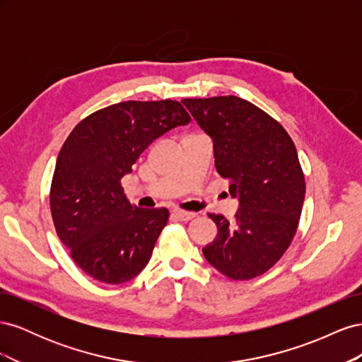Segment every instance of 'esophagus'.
Returning a JSON list of instances; mask_svg holds the SVG:
<instances>
[{
	"instance_id": "1",
	"label": "esophagus",
	"mask_w": 362,
	"mask_h": 362,
	"mask_svg": "<svg viewBox=\"0 0 362 362\" xmlns=\"http://www.w3.org/2000/svg\"><path fill=\"white\" fill-rule=\"evenodd\" d=\"M173 214H175V217L180 218V221H182V222H189V221H192L193 217H196V213H190V211H182V210H177V211H173Z\"/></svg>"
}]
</instances>
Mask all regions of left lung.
I'll return each mask as SVG.
<instances>
[{"label":"left lung","instance_id":"8db88e82","mask_svg":"<svg viewBox=\"0 0 362 362\" xmlns=\"http://www.w3.org/2000/svg\"><path fill=\"white\" fill-rule=\"evenodd\" d=\"M213 140L218 175L238 199L233 221L208 214L217 237L202 254L231 279L266 273L284 255L299 225L305 178L291 137L279 122L238 96L182 100Z\"/></svg>","mask_w":362,"mask_h":362}]
</instances>
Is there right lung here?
Listing matches in <instances>:
<instances>
[{"instance_id":"right-lung-1","label":"right lung","mask_w":362,"mask_h":362,"mask_svg":"<svg viewBox=\"0 0 362 362\" xmlns=\"http://www.w3.org/2000/svg\"><path fill=\"white\" fill-rule=\"evenodd\" d=\"M189 122L178 101H125L83 119L63 144L49 193L52 221L75 264L93 279L122 284L146 267L169 211L133 205L120 180L152 141Z\"/></svg>"}]
</instances>
